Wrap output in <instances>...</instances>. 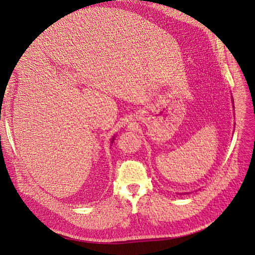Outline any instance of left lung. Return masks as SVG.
<instances>
[{
	"label": "left lung",
	"mask_w": 255,
	"mask_h": 255,
	"mask_svg": "<svg viewBox=\"0 0 255 255\" xmlns=\"http://www.w3.org/2000/svg\"><path fill=\"white\" fill-rule=\"evenodd\" d=\"M232 103H233V98H232ZM187 193V195H188V192H186Z\"/></svg>",
	"instance_id": "obj_1"
}]
</instances>
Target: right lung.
Instances as JSON below:
<instances>
[{
    "label": "right lung",
    "instance_id": "right-lung-1",
    "mask_svg": "<svg viewBox=\"0 0 255 255\" xmlns=\"http://www.w3.org/2000/svg\"><path fill=\"white\" fill-rule=\"evenodd\" d=\"M114 140H115V136H113V138H112V141H111V143H113V142H114Z\"/></svg>",
    "mask_w": 255,
    "mask_h": 255
}]
</instances>
